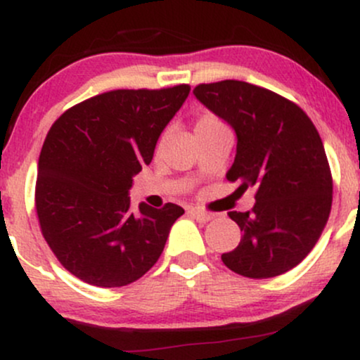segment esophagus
<instances>
[{
  "label": "esophagus",
  "instance_id": "obj_1",
  "mask_svg": "<svg viewBox=\"0 0 360 360\" xmlns=\"http://www.w3.org/2000/svg\"><path fill=\"white\" fill-rule=\"evenodd\" d=\"M188 214H189V217H193L194 220H198V221H210L213 218L210 213H205V212H201V210H196V208L188 210Z\"/></svg>",
  "mask_w": 360,
  "mask_h": 360
}]
</instances>
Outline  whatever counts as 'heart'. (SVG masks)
<instances>
[{
	"mask_svg": "<svg viewBox=\"0 0 360 360\" xmlns=\"http://www.w3.org/2000/svg\"><path fill=\"white\" fill-rule=\"evenodd\" d=\"M217 123H220L218 122L217 118L214 117H210V115H206V117H203L200 120V122L196 123V130L198 128H203V127H212V125H217Z\"/></svg>",
	"mask_w": 360,
	"mask_h": 360,
	"instance_id": "heart-1",
	"label": "heart"
}]
</instances>
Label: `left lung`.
I'll return each mask as SVG.
<instances>
[{
    "label": "left lung",
    "instance_id": "obj_1",
    "mask_svg": "<svg viewBox=\"0 0 360 360\" xmlns=\"http://www.w3.org/2000/svg\"><path fill=\"white\" fill-rule=\"evenodd\" d=\"M237 135L226 179L255 189L250 212H230L240 243L221 255L230 271L252 279L284 274L309 254L332 210V172L315 125L286 98L243 81L194 88Z\"/></svg>",
    "mask_w": 360,
    "mask_h": 360
}]
</instances>
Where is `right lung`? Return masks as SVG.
<instances>
[{"label": "right lung", "mask_w": 360, "mask_h": 360, "mask_svg": "<svg viewBox=\"0 0 360 360\" xmlns=\"http://www.w3.org/2000/svg\"><path fill=\"white\" fill-rule=\"evenodd\" d=\"M189 89L108 91L69 108L49 130L35 186L40 230L62 266L84 283L127 286L162 254L184 210L140 203L134 213L128 191Z\"/></svg>", "instance_id": "right-lung-1"}]
</instances>
